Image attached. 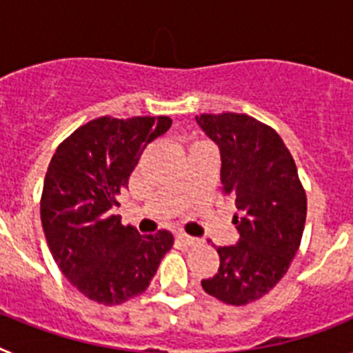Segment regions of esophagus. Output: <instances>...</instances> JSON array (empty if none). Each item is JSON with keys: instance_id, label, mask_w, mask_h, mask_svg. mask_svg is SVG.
Instances as JSON below:
<instances>
[{"instance_id": "esophagus-1", "label": "esophagus", "mask_w": 353, "mask_h": 353, "mask_svg": "<svg viewBox=\"0 0 353 353\" xmlns=\"http://www.w3.org/2000/svg\"><path fill=\"white\" fill-rule=\"evenodd\" d=\"M176 239H179L183 245H196V244H199V239H196V236H191V235H187V233H179V235H176Z\"/></svg>"}]
</instances>
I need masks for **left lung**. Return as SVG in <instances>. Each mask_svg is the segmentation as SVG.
Segmentation results:
<instances>
[{"mask_svg":"<svg viewBox=\"0 0 353 353\" xmlns=\"http://www.w3.org/2000/svg\"><path fill=\"white\" fill-rule=\"evenodd\" d=\"M199 129L219 146L221 182L235 201L240 239L217 248V274L201 281L205 292L232 305L263 297L286 274L301 245L305 192L297 166L279 134L248 114L196 117Z\"/></svg>","mask_w":353,"mask_h":353,"instance_id":"8db88e82","label":"left lung"}]
</instances>
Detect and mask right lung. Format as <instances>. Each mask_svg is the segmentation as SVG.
Listing matches in <instances>:
<instances>
[{
	"instance_id": "obj_1",
	"label": "right lung",
	"mask_w": 353,
	"mask_h": 353,
	"mask_svg": "<svg viewBox=\"0 0 353 353\" xmlns=\"http://www.w3.org/2000/svg\"><path fill=\"white\" fill-rule=\"evenodd\" d=\"M170 127L168 117L97 118L51 159L40 201L46 240L63 276L99 304H121L145 292L173 245L168 230L141 235L114 215L143 150Z\"/></svg>"
}]
</instances>
